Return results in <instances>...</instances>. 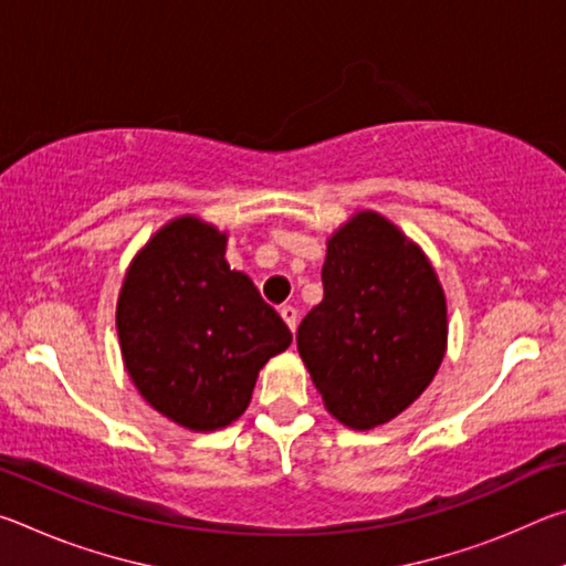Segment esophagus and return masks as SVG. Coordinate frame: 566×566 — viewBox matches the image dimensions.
Wrapping results in <instances>:
<instances>
[{
	"label": "esophagus",
	"mask_w": 566,
	"mask_h": 566,
	"mask_svg": "<svg viewBox=\"0 0 566 566\" xmlns=\"http://www.w3.org/2000/svg\"><path fill=\"white\" fill-rule=\"evenodd\" d=\"M280 314H282V319L286 322V327H290L292 332L296 329V322H300V314H296V310L294 306H290V304H284L282 310H280Z\"/></svg>",
	"instance_id": "obj_1"
}]
</instances>
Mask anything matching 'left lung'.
<instances>
[{"label": "left lung", "instance_id": "8db88e82", "mask_svg": "<svg viewBox=\"0 0 566 566\" xmlns=\"http://www.w3.org/2000/svg\"><path fill=\"white\" fill-rule=\"evenodd\" d=\"M324 300L296 349L332 417L375 429L434 379L447 352V302L424 252L377 212H357L327 242Z\"/></svg>", "mask_w": 566, "mask_h": 566}]
</instances>
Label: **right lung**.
I'll list each match as a JSON object with an SVG mask.
<instances>
[{"label":"right lung","mask_w":566,"mask_h":566,"mask_svg":"<svg viewBox=\"0 0 566 566\" xmlns=\"http://www.w3.org/2000/svg\"><path fill=\"white\" fill-rule=\"evenodd\" d=\"M227 234L171 219L134 256L117 302L124 367L159 415L214 432L244 415L256 375L292 344L280 314L224 260Z\"/></svg>","instance_id":"obj_1"}]
</instances>
